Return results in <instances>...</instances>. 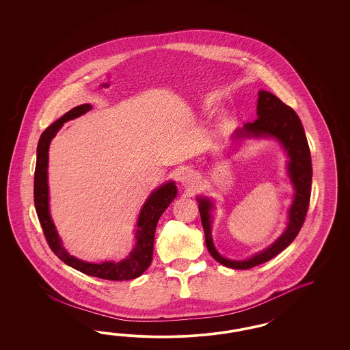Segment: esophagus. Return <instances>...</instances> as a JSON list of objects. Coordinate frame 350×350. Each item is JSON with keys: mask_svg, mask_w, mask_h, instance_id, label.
<instances>
[{"mask_svg": "<svg viewBox=\"0 0 350 350\" xmlns=\"http://www.w3.org/2000/svg\"><path fill=\"white\" fill-rule=\"evenodd\" d=\"M180 183L182 186L185 187H193L195 185H198V180H199V176L196 172L193 170H185L182 174H180Z\"/></svg>", "mask_w": 350, "mask_h": 350, "instance_id": "34e87169", "label": "esophagus"}]
</instances>
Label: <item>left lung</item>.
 Listing matches in <instances>:
<instances>
[{
    "label": "left lung",
    "instance_id": "8db88e82",
    "mask_svg": "<svg viewBox=\"0 0 350 350\" xmlns=\"http://www.w3.org/2000/svg\"><path fill=\"white\" fill-rule=\"evenodd\" d=\"M256 116L253 123H246L243 128H237L232 135L233 145H239L243 139L249 138H273L286 152L287 176L294 187V199L288 209L287 226L275 240L262 252L252 255L244 260H234L224 258L215 249L212 237L213 209L215 204L206 196H198L199 212L202 217V228L205 233V243L213 258L228 268L249 269L254 265L271 260L275 255L285 250L294 241L306 221L310 187H312V160L308 146L307 137L303 124L297 113L277 96L260 90L258 92Z\"/></svg>",
    "mask_w": 350,
    "mask_h": 350
}]
</instances>
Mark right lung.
Segmentation results:
<instances>
[{"label": "right lung", "instance_id": "obj_1", "mask_svg": "<svg viewBox=\"0 0 350 350\" xmlns=\"http://www.w3.org/2000/svg\"><path fill=\"white\" fill-rule=\"evenodd\" d=\"M92 105L82 104L75 106L63 117L53 122L51 126L43 131L38 146H37V163L34 172V205L43 233L53 254L65 265L75 268L85 275L98 277L110 281H127L139 277L151 265L154 236L160 215L170 205L177 196V186L174 180H168L160 185L158 189L148 195L138 214L136 230H135V246L129 254L119 260H104V262H85L70 255L64 247L62 237L55 227L50 213V195H49V148L53 138L63 127L64 123L73 120L90 111Z\"/></svg>", "mask_w": 350, "mask_h": 350}]
</instances>
